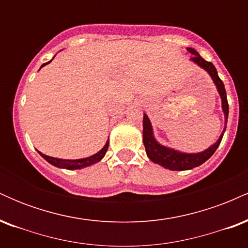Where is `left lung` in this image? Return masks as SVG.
I'll list each match as a JSON object with an SVG mask.
<instances>
[{"mask_svg": "<svg viewBox=\"0 0 248 248\" xmlns=\"http://www.w3.org/2000/svg\"><path fill=\"white\" fill-rule=\"evenodd\" d=\"M187 53L192 55L190 58V62H192L193 64L198 65L201 69H203L205 72L211 77L213 84H215L216 88H217V92L219 96H220L221 100V109H223L224 118H225V126L223 132H221L220 136L218 138V140L215 143L211 144L209 148H206L205 150L199 153H184L179 152L177 149H173V148L163 146L160 142L155 139L154 135V129L152 126V122H150L148 115L144 113L143 114V143L144 148H146V153L148 158L150 161L154 162L156 164H160L161 167H163L164 169L173 170V171H182V170H191L193 168L199 167L201 164H203L204 162H206L210 157L215 154L217 148L220 144L221 139L226 130V124H227V118H229V104H227V96H226V91H225V86L223 81L219 78L217 70H216L215 65L211 62H206L205 59H203L201 55L192 47H186Z\"/></svg>", "mask_w": 248, "mask_h": 248, "instance_id": "8db88e82", "label": "left lung"}]
</instances>
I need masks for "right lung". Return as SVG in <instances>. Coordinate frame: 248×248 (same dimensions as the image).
Listing matches in <instances>:
<instances>
[{"label":"right lung","mask_w":248,"mask_h":248,"mask_svg":"<svg viewBox=\"0 0 248 248\" xmlns=\"http://www.w3.org/2000/svg\"><path fill=\"white\" fill-rule=\"evenodd\" d=\"M52 59H51L50 62H45V64H43L42 66H41V69H42L43 66H45V65L50 64V62H52ZM108 146H109V140H107L106 143H105V146L102 147L98 153H95L94 155L88 156V157H84V158H77V160H65V158L52 157V156L45 155V154L41 153V152H39V150H37V152L39 153V155H41L45 161H47L50 164H52V166H55L57 168H61V169L77 170V169H82V168L93 166V164H95V163H98V162H100L102 158H104V156L106 155Z\"/></svg>","instance_id":"right-lung-1"}]
</instances>
